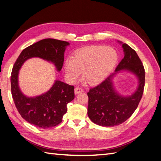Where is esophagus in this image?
I'll use <instances>...</instances> for the list:
<instances>
[{
  "instance_id": "1",
  "label": "esophagus",
  "mask_w": 161,
  "mask_h": 161,
  "mask_svg": "<svg viewBox=\"0 0 161 161\" xmlns=\"http://www.w3.org/2000/svg\"><path fill=\"white\" fill-rule=\"evenodd\" d=\"M84 92V90L83 89H81V88H75V95H77V94H79L80 93H81V92Z\"/></svg>"
}]
</instances>
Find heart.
<instances>
[{"label":"heart","instance_id":"b5f03b06","mask_svg":"<svg viewBox=\"0 0 161 161\" xmlns=\"http://www.w3.org/2000/svg\"><path fill=\"white\" fill-rule=\"evenodd\" d=\"M117 53L104 46H93L75 53L71 61L65 64L69 80L75 81L82 72L84 80L90 85L101 83L116 65Z\"/></svg>","mask_w":161,"mask_h":161}]
</instances>
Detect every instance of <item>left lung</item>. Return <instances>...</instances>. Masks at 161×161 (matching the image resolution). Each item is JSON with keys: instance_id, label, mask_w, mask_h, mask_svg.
I'll use <instances>...</instances> for the list:
<instances>
[{"instance_id": "8db88e82", "label": "left lung", "mask_w": 161, "mask_h": 161, "mask_svg": "<svg viewBox=\"0 0 161 161\" xmlns=\"http://www.w3.org/2000/svg\"><path fill=\"white\" fill-rule=\"evenodd\" d=\"M118 42L122 45L123 58L114 73L88 92V115L93 123L103 127L117 126L129 119L138 106L144 88L145 71L138 55L129 45ZM121 71H127L137 77L138 86L131 95H121L114 88V77Z\"/></svg>"}]
</instances>
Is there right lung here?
Instances as JSON below:
<instances>
[{
	"label": "right lung",
	"mask_w": 161,
	"mask_h": 161,
	"mask_svg": "<svg viewBox=\"0 0 161 161\" xmlns=\"http://www.w3.org/2000/svg\"><path fill=\"white\" fill-rule=\"evenodd\" d=\"M69 43L65 41L47 38L27 47L15 61L11 76V94L21 116L31 125L42 129L53 127L62 121L67 111V105L74 99V87L60 80H55L45 93L30 97L22 92L19 86V70L28 59L38 57L53 63L61 71L64 54Z\"/></svg>",
	"instance_id": "1"
}]
</instances>
